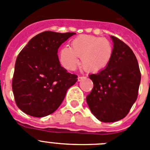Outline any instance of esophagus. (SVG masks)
I'll list each match as a JSON object with an SVG mask.
<instances>
[{
    "label": "esophagus",
    "mask_w": 150,
    "mask_h": 150,
    "mask_svg": "<svg viewBox=\"0 0 150 150\" xmlns=\"http://www.w3.org/2000/svg\"><path fill=\"white\" fill-rule=\"evenodd\" d=\"M83 79H86V76H78V81H81Z\"/></svg>",
    "instance_id": "1"
}]
</instances>
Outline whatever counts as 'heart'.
<instances>
[{
	"mask_svg": "<svg viewBox=\"0 0 150 150\" xmlns=\"http://www.w3.org/2000/svg\"><path fill=\"white\" fill-rule=\"evenodd\" d=\"M112 46L106 38L80 35L71 42V47L64 46L60 51V60L64 67L74 70L81 58L82 67L88 72H97L105 68L112 55Z\"/></svg>",
	"mask_w": 150,
	"mask_h": 150,
	"instance_id": "b5f03b06",
	"label": "heart"
}]
</instances>
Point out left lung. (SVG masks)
Segmentation results:
<instances>
[{
  "label": "left lung",
  "instance_id": "obj_1",
  "mask_svg": "<svg viewBox=\"0 0 150 150\" xmlns=\"http://www.w3.org/2000/svg\"><path fill=\"white\" fill-rule=\"evenodd\" d=\"M111 38L112 59L104 70L90 74L94 86L86 97L91 112L104 122L119 121L127 116L137 98L141 79L133 51L119 38Z\"/></svg>",
  "mask_w": 150,
  "mask_h": 150
}]
</instances>
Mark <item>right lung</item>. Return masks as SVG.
<instances>
[{"mask_svg":"<svg viewBox=\"0 0 150 150\" xmlns=\"http://www.w3.org/2000/svg\"><path fill=\"white\" fill-rule=\"evenodd\" d=\"M74 34L46 30L29 40L18 55L12 88L17 107L25 113L43 117L54 112L77 81L76 74L61 66L57 54Z\"/></svg>","mask_w":150,"mask_h":150,"instance_id":"1","label":"right lung"}]
</instances>
